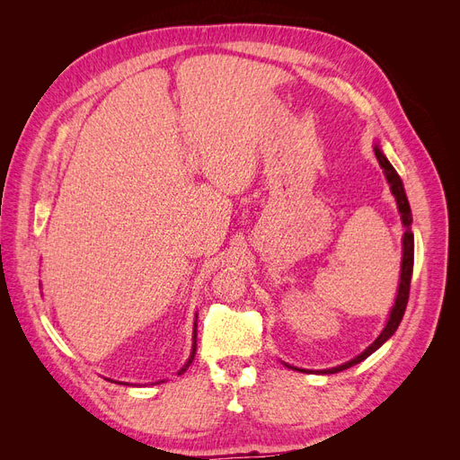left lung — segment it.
<instances>
[{
	"label": "left lung",
	"mask_w": 460,
	"mask_h": 460,
	"mask_svg": "<svg viewBox=\"0 0 460 460\" xmlns=\"http://www.w3.org/2000/svg\"><path fill=\"white\" fill-rule=\"evenodd\" d=\"M374 153H376V159L380 161L382 169L385 172V178L389 186H392V193L395 196V201H397V207H399V213H401V218H402V225H405V235H402V267H401V282H399V291H397V299H395V305L392 309V314H389V320L387 324L384 328V332L380 333L378 338H376V341L368 347V349H365L363 353H360L358 357H355L353 360H349V363H345L341 367H336V368H330V370H324V374H336V372H341L345 368H349L353 365H358L360 360H365L367 357H370L376 349L382 343H385L389 338L394 336L397 326L401 324L402 320V314H405V309H407V303H409V291H411V276H412V264H414V235L411 232V225H412V217H411V207H409V201H407V196H405V190H402V182L399 174L395 172V169L392 166V163H389L385 159L384 153L380 151L378 146H374Z\"/></svg>",
	"instance_id": "1"
}]
</instances>
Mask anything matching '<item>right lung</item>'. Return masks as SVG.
<instances>
[{
  "instance_id": "add662e5",
  "label": "right lung",
  "mask_w": 460,
  "mask_h": 460,
  "mask_svg": "<svg viewBox=\"0 0 460 460\" xmlns=\"http://www.w3.org/2000/svg\"><path fill=\"white\" fill-rule=\"evenodd\" d=\"M198 323H196V326H193V349H191V355H190V360H188V365L180 370L178 374H182V372H186V368L191 365V360H193V357H196V349H198Z\"/></svg>"
}]
</instances>
